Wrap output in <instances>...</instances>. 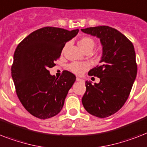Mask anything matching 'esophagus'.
<instances>
[{
    "label": "esophagus",
    "instance_id": "esophagus-1",
    "mask_svg": "<svg viewBox=\"0 0 147 147\" xmlns=\"http://www.w3.org/2000/svg\"><path fill=\"white\" fill-rule=\"evenodd\" d=\"M76 80H77V82H84V80L82 79V78H78V77L76 78Z\"/></svg>",
    "mask_w": 147,
    "mask_h": 147
}]
</instances>
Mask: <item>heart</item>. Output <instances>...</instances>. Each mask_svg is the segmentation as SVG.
<instances>
[{
  "label": "heart",
  "instance_id": "1",
  "mask_svg": "<svg viewBox=\"0 0 147 147\" xmlns=\"http://www.w3.org/2000/svg\"><path fill=\"white\" fill-rule=\"evenodd\" d=\"M78 45L80 47V48L85 51L87 49H92L94 47L95 42L92 38L89 37H83L78 41ZM71 71L76 75H82L84 73V71L88 69V65L87 63H73L69 65Z\"/></svg>",
  "mask_w": 147,
  "mask_h": 147
}]
</instances>
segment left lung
I'll return each instance as SVG.
<instances>
[{
  "instance_id": "left-lung-1",
  "label": "left lung",
  "mask_w": 147,
  "mask_h": 147,
  "mask_svg": "<svg viewBox=\"0 0 147 147\" xmlns=\"http://www.w3.org/2000/svg\"><path fill=\"white\" fill-rule=\"evenodd\" d=\"M81 30L96 37L102 45L100 65L88 71L89 76L100 78V82H85L82 104L92 115L110 116L123 107L136 79L138 66L134 47L123 34L109 26Z\"/></svg>"
}]
</instances>
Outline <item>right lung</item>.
Here are the masks:
<instances>
[{"instance_id":"add662e5","label":"right lung","mask_w":147,"mask_h":147,"mask_svg":"<svg viewBox=\"0 0 147 147\" xmlns=\"http://www.w3.org/2000/svg\"><path fill=\"white\" fill-rule=\"evenodd\" d=\"M78 32L45 27L31 33L16 49L12 78L20 102L32 115L47 119L61 111L76 77L63 71L58 78L51 75L49 69L56 65L65 43Z\"/></svg>"}]
</instances>
